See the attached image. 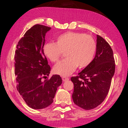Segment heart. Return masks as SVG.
Returning a JSON list of instances; mask_svg holds the SVG:
<instances>
[{
  "instance_id": "heart-1",
  "label": "heart",
  "mask_w": 128,
  "mask_h": 128,
  "mask_svg": "<svg viewBox=\"0 0 128 128\" xmlns=\"http://www.w3.org/2000/svg\"><path fill=\"white\" fill-rule=\"evenodd\" d=\"M92 56V51L86 45L80 44L75 46L69 52V56L72 61L78 66H86L90 62ZM56 74L62 77H67L70 74L72 69L65 61L58 64L54 69Z\"/></svg>"
}]
</instances>
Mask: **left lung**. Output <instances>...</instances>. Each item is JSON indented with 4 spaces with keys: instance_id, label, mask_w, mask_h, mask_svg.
<instances>
[{
    "instance_id": "8db88e82",
    "label": "left lung",
    "mask_w": 128,
    "mask_h": 128,
    "mask_svg": "<svg viewBox=\"0 0 128 128\" xmlns=\"http://www.w3.org/2000/svg\"><path fill=\"white\" fill-rule=\"evenodd\" d=\"M50 29L34 25L18 41L15 51L17 89L28 106L36 110L51 104L62 83L59 75H50L51 68L43 51L45 36Z\"/></svg>"
}]
</instances>
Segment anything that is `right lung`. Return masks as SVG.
<instances>
[{"label": "right lung", "instance_id": "1", "mask_svg": "<svg viewBox=\"0 0 128 128\" xmlns=\"http://www.w3.org/2000/svg\"><path fill=\"white\" fill-rule=\"evenodd\" d=\"M114 70L113 51L110 44L100 37L97 40L94 60L78 75L71 78L74 84L73 102L86 110L100 105L109 92Z\"/></svg>", "mask_w": 128, "mask_h": 128}]
</instances>
